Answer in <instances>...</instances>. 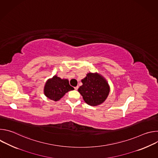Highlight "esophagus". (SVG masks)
Masks as SVG:
<instances>
[{"label": "esophagus", "mask_w": 158, "mask_h": 158, "mask_svg": "<svg viewBox=\"0 0 158 158\" xmlns=\"http://www.w3.org/2000/svg\"><path fill=\"white\" fill-rule=\"evenodd\" d=\"M78 88H79V87H78V86H76V87H74V89H75V90H77Z\"/></svg>", "instance_id": "1"}]
</instances>
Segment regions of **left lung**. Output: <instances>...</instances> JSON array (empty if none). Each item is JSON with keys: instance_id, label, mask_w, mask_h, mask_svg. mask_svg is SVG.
<instances>
[{"instance_id": "8db88e82", "label": "left lung", "mask_w": 158, "mask_h": 158, "mask_svg": "<svg viewBox=\"0 0 158 158\" xmlns=\"http://www.w3.org/2000/svg\"><path fill=\"white\" fill-rule=\"evenodd\" d=\"M81 82L82 85L78 89V91L87 104L94 106L99 105L107 98L109 93V85L99 74L88 73Z\"/></svg>"}]
</instances>
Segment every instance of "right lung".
Segmentation results:
<instances>
[{"label": "right lung", "mask_w": 158, "mask_h": 158, "mask_svg": "<svg viewBox=\"0 0 158 158\" xmlns=\"http://www.w3.org/2000/svg\"><path fill=\"white\" fill-rule=\"evenodd\" d=\"M67 79H62L57 76L49 79L44 87V94L49 99L57 101L69 91L74 90Z\"/></svg>", "instance_id": "obj_1"}]
</instances>
